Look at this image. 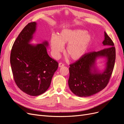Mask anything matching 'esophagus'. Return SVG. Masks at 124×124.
<instances>
[{"mask_svg": "<svg viewBox=\"0 0 124 124\" xmlns=\"http://www.w3.org/2000/svg\"><path fill=\"white\" fill-rule=\"evenodd\" d=\"M64 65H64V63H62V62H60V63H59L58 66H59V67H61L63 66Z\"/></svg>", "mask_w": 124, "mask_h": 124, "instance_id": "obj_1", "label": "esophagus"}]
</instances>
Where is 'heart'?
I'll use <instances>...</instances> for the list:
<instances>
[{
    "instance_id": "obj_1",
    "label": "heart",
    "mask_w": 124,
    "mask_h": 124,
    "mask_svg": "<svg viewBox=\"0 0 124 124\" xmlns=\"http://www.w3.org/2000/svg\"><path fill=\"white\" fill-rule=\"evenodd\" d=\"M92 36L85 30L64 29L58 36H53L51 46L54 56L58 57L67 45L66 53L72 61H77L86 53L92 42Z\"/></svg>"
}]
</instances>
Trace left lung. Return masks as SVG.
Instances as JSON below:
<instances>
[{
	"mask_svg": "<svg viewBox=\"0 0 124 124\" xmlns=\"http://www.w3.org/2000/svg\"><path fill=\"white\" fill-rule=\"evenodd\" d=\"M102 43L108 47L85 53L82 58L69 65L68 84L71 91L77 96L85 97L94 95L104 89L109 82L115 65V47L106 32ZM99 56L108 58L107 68L102 74L95 70L93 73L91 68L96 58Z\"/></svg>",
	"mask_w": 124,
	"mask_h": 124,
	"instance_id": "left-lung-1",
	"label": "left lung"
}]
</instances>
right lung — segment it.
<instances>
[{
    "label": "right lung",
    "instance_id": "right-lung-1",
    "mask_svg": "<svg viewBox=\"0 0 124 124\" xmlns=\"http://www.w3.org/2000/svg\"><path fill=\"white\" fill-rule=\"evenodd\" d=\"M36 23H28L14 41L10 54L14 80L27 94L36 96L50 87L58 62L47 54L46 41L32 46L29 44L36 31Z\"/></svg>",
    "mask_w": 124,
    "mask_h": 124
}]
</instances>
